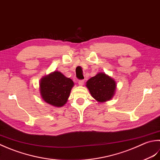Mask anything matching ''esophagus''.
Wrapping results in <instances>:
<instances>
[{
	"label": "esophagus",
	"instance_id": "obj_1",
	"mask_svg": "<svg viewBox=\"0 0 160 160\" xmlns=\"http://www.w3.org/2000/svg\"><path fill=\"white\" fill-rule=\"evenodd\" d=\"M78 83H79L80 86H83V83H84V80H83V79L79 80V81H78Z\"/></svg>",
	"mask_w": 160,
	"mask_h": 160
}]
</instances>
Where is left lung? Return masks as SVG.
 <instances>
[{"mask_svg": "<svg viewBox=\"0 0 160 160\" xmlns=\"http://www.w3.org/2000/svg\"><path fill=\"white\" fill-rule=\"evenodd\" d=\"M86 86L94 99L99 102H104L113 97L116 83L106 74L99 73L87 81Z\"/></svg>", "mask_w": 160, "mask_h": 160, "instance_id": "8db88e82", "label": "left lung"}]
</instances>
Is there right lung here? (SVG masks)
<instances>
[{
    "label": "right lung",
    "mask_w": 160,
    "mask_h": 160,
    "mask_svg": "<svg viewBox=\"0 0 160 160\" xmlns=\"http://www.w3.org/2000/svg\"><path fill=\"white\" fill-rule=\"evenodd\" d=\"M73 86V81L70 78L66 77L59 72H54L42 78L40 92L45 102L61 107L66 103Z\"/></svg>",
    "instance_id": "right-lung-1"
}]
</instances>
